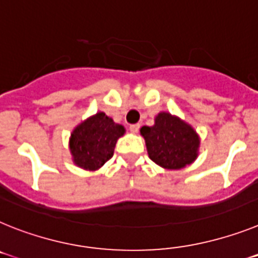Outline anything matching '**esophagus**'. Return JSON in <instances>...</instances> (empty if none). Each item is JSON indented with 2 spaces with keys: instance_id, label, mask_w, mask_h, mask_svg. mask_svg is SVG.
<instances>
[{
  "instance_id": "obj_1",
  "label": "esophagus",
  "mask_w": 258,
  "mask_h": 258,
  "mask_svg": "<svg viewBox=\"0 0 258 258\" xmlns=\"http://www.w3.org/2000/svg\"><path fill=\"white\" fill-rule=\"evenodd\" d=\"M129 131L132 132V133H138V131H140V124H133L129 126Z\"/></svg>"
}]
</instances>
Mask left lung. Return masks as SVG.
<instances>
[{
    "label": "left lung",
    "instance_id": "obj_1",
    "mask_svg": "<svg viewBox=\"0 0 258 258\" xmlns=\"http://www.w3.org/2000/svg\"><path fill=\"white\" fill-rule=\"evenodd\" d=\"M149 156L166 169H180L196 160L200 137L185 121L168 112H160L153 126H142Z\"/></svg>",
    "mask_w": 258,
    "mask_h": 258
}]
</instances>
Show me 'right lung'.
<instances>
[{
	"label": "right lung",
	"instance_id": "add662e5",
	"mask_svg": "<svg viewBox=\"0 0 258 258\" xmlns=\"http://www.w3.org/2000/svg\"><path fill=\"white\" fill-rule=\"evenodd\" d=\"M125 127L116 124L104 112H98L76 126L69 140L74 164L87 171H96L111 159L114 146Z\"/></svg>",
	"mask_w": 258,
	"mask_h": 258
}]
</instances>
